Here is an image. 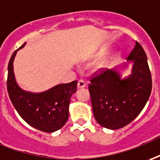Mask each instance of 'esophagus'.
Listing matches in <instances>:
<instances>
[{
  "mask_svg": "<svg viewBox=\"0 0 160 160\" xmlns=\"http://www.w3.org/2000/svg\"><path fill=\"white\" fill-rule=\"evenodd\" d=\"M78 88H85L86 87V83H85V81H83V80H79L78 81Z\"/></svg>",
  "mask_w": 160,
  "mask_h": 160,
  "instance_id": "esophagus-1",
  "label": "esophagus"
}]
</instances>
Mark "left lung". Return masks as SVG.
<instances>
[{"label": "left lung", "mask_w": 160, "mask_h": 160, "mask_svg": "<svg viewBox=\"0 0 160 160\" xmlns=\"http://www.w3.org/2000/svg\"><path fill=\"white\" fill-rule=\"evenodd\" d=\"M131 74L122 79L115 69H103L90 80L88 89L95 120L109 130L124 127L144 108L152 92V75L143 47L136 41L127 58ZM128 66L124 63L123 67Z\"/></svg>", "instance_id": "obj_1"}]
</instances>
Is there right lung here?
<instances>
[{"mask_svg": "<svg viewBox=\"0 0 160 160\" xmlns=\"http://www.w3.org/2000/svg\"><path fill=\"white\" fill-rule=\"evenodd\" d=\"M25 45L23 43L20 48ZM17 49L12 54L8 66L7 88L12 104L24 121L37 130L54 132L66 124L69 116L72 94L77 90L78 81L59 84L42 93L24 91L16 83L14 59Z\"/></svg>", "mask_w": 160, "mask_h": 160, "instance_id": "right-lung-1", "label": "right lung"}]
</instances>
